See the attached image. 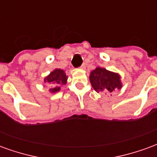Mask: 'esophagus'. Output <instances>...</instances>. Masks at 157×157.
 I'll use <instances>...</instances> for the list:
<instances>
[{"label":"esophagus","instance_id":"esophagus-1","mask_svg":"<svg viewBox=\"0 0 157 157\" xmlns=\"http://www.w3.org/2000/svg\"><path fill=\"white\" fill-rule=\"evenodd\" d=\"M81 69H86V65L85 64H83V65L81 66Z\"/></svg>","mask_w":157,"mask_h":157}]
</instances>
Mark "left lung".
<instances>
[{"instance_id":"1","label":"left lung","mask_w":157,"mask_h":157,"mask_svg":"<svg viewBox=\"0 0 157 157\" xmlns=\"http://www.w3.org/2000/svg\"><path fill=\"white\" fill-rule=\"evenodd\" d=\"M90 82L97 92L113 93L122 87L120 75L101 67H97L90 74Z\"/></svg>"}]
</instances>
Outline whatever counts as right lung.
<instances>
[{"instance_id":"1","label":"right lung","mask_w":157,"mask_h":157,"mask_svg":"<svg viewBox=\"0 0 157 157\" xmlns=\"http://www.w3.org/2000/svg\"><path fill=\"white\" fill-rule=\"evenodd\" d=\"M44 82L53 86V88L49 89V92L55 93L60 90V86L65 85L67 82V75L65 71L61 69H55L45 77Z\"/></svg>"}]
</instances>
